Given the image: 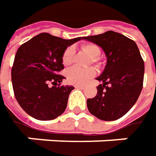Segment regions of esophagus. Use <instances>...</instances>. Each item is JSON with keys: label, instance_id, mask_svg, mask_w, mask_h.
<instances>
[{"label": "esophagus", "instance_id": "obj_1", "mask_svg": "<svg viewBox=\"0 0 156 156\" xmlns=\"http://www.w3.org/2000/svg\"><path fill=\"white\" fill-rule=\"evenodd\" d=\"M75 88H79V89H82V88H84V86H81V85H75Z\"/></svg>", "mask_w": 156, "mask_h": 156}]
</instances>
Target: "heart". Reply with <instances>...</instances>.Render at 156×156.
<instances>
[{
    "instance_id": "b5f03b06",
    "label": "heart",
    "mask_w": 156,
    "mask_h": 156,
    "mask_svg": "<svg viewBox=\"0 0 156 156\" xmlns=\"http://www.w3.org/2000/svg\"><path fill=\"white\" fill-rule=\"evenodd\" d=\"M82 51L85 52L87 55L93 59L94 62L97 61V59L101 54V50L100 47L94 43H85L81 46ZM73 55H74V49L72 47L67 48L62 54V62L64 66H69L73 62ZM96 74V71L94 68L82 69L77 67H73L69 69L66 75L67 80L70 84L73 85H84L89 79H91Z\"/></svg>"
}]
</instances>
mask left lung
<instances>
[{
	"instance_id": "obj_1",
	"label": "left lung",
	"mask_w": 156,
	"mask_h": 156,
	"mask_svg": "<svg viewBox=\"0 0 156 156\" xmlns=\"http://www.w3.org/2000/svg\"><path fill=\"white\" fill-rule=\"evenodd\" d=\"M82 39L100 46L107 65L96 80L101 81L96 95L87 100L88 111L102 121H115L135 105L143 87L144 62L133 40L122 34L107 31Z\"/></svg>"
}]
</instances>
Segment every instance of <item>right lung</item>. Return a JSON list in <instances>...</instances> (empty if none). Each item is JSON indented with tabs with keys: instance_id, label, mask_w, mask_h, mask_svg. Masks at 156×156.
I'll list each match as a JSON object with an SVG mask.
<instances>
[{
	"instance_id": "add662e5",
	"label": "right lung",
	"mask_w": 156,
	"mask_h": 156,
	"mask_svg": "<svg viewBox=\"0 0 156 156\" xmlns=\"http://www.w3.org/2000/svg\"><path fill=\"white\" fill-rule=\"evenodd\" d=\"M82 39L64 40L41 33L18 48L11 70L15 99L21 108L40 121L55 119L65 111L73 86H62L65 78L64 50ZM53 86L49 87V83Z\"/></svg>"
}]
</instances>
